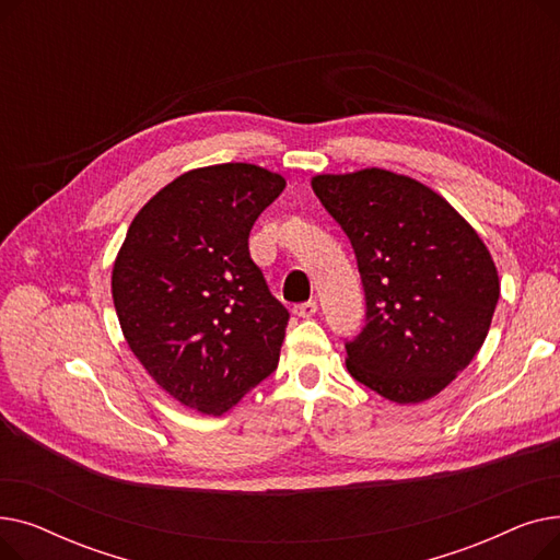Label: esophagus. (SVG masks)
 I'll list each match as a JSON object with an SVG mask.
<instances>
[{"instance_id": "34e87169", "label": "esophagus", "mask_w": 560, "mask_h": 560, "mask_svg": "<svg viewBox=\"0 0 560 560\" xmlns=\"http://www.w3.org/2000/svg\"><path fill=\"white\" fill-rule=\"evenodd\" d=\"M315 311H317L315 302H304V304L292 306V313H295L298 317H311V315H315Z\"/></svg>"}]
</instances>
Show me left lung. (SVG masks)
<instances>
[{
	"mask_svg": "<svg viewBox=\"0 0 560 560\" xmlns=\"http://www.w3.org/2000/svg\"><path fill=\"white\" fill-rule=\"evenodd\" d=\"M313 192L354 247L365 327L345 342L359 384L418 404L481 349L499 300L494 260L454 206L381 167L313 176Z\"/></svg>",
	"mask_w": 560,
	"mask_h": 560,
	"instance_id": "left-lung-1",
	"label": "left lung"
}]
</instances>
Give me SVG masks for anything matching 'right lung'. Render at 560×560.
I'll return each instance as SVG.
<instances>
[{
	"instance_id": "obj_1",
	"label": "right lung",
	"mask_w": 560,
	"mask_h": 560,
	"mask_svg": "<svg viewBox=\"0 0 560 560\" xmlns=\"http://www.w3.org/2000/svg\"><path fill=\"white\" fill-rule=\"evenodd\" d=\"M283 188L252 163L190 170L142 206L113 262L136 359L199 413H226L277 370L290 315L249 256V231Z\"/></svg>"
}]
</instances>
